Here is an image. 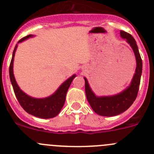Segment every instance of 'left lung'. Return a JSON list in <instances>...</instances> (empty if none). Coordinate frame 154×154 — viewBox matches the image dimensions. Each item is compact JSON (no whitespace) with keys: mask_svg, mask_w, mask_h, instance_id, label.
<instances>
[{"mask_svg":"<svg viewBox=\"0 0 154 154\" xmlns=\"http://www.w3.org/2000/svg\"><path fill=\"white\" fill-rule=\"evenodd\" d=\"M121 37L130 45L136 58V69L131 84L122 92L109 97H97L90 88L87 78L85 80V92L87 99L93 111L102 116H115L124 112L135 100L138 93L142 74V60L136 41L131 35L120 31Z\"/></svg>","mask_w":154,"mask_h":154,"instance_id":"left-lung-1","label":"left lung"}]
</instances>
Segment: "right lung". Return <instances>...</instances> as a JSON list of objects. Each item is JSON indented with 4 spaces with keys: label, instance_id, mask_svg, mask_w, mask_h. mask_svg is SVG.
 I'll return each mask as SVG.
<instances>
[{
    "label": "right lung",
    "instance_id": "obj_1",
    "mask_svg": "<svg viewBox=\"0 0 154 154\" xmlns=\"http://www.w3.org/2000/svg\"><path fill=\"white\" fill-rule=\"evenodd\" d=\"M32 36H33L32 35H27V36L21 38L18 42V43L22 42L27 38ZM17 48V44L14 48V52H13L12 59H11V64H10L9 74L10 79H11V84H12L14 93H15L17 100L23 107V109L29 114L32 115L35 117L40 118V119H51V118L55 117L56 116L59 114L61 109L64 106L67 92L71 82L76 77V74H74L73 76L69 77L67 80H65L50 97L42 99H37L29 97L19 87L14 75L13 67H14V55H15Z\"/></svg>",
    "mask_w": 154,
    "mask_h": 154
}]
</instances>
